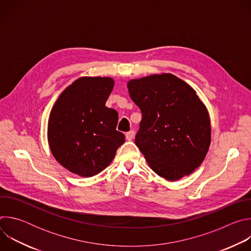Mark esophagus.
I'll return each instance as SVG.
<instances>
[{"instance_id": "34e87169", "label": "esophagus", "mask_w": 251, "mask_h": 251, "mask_svg": "<svg viewBox=\"0 0 251 251\" xmlns=\"http://www.w3.org/2000/svg\"><path fill=\"white\" fill-rule=\"evenodd\" d=\"M134 135H135V132H134L133 130H131V131L127 132L125 136H126V139H127L128 141H131V140L134 138Z\"/></svg>"}]
</instances>
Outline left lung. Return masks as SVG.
Wrapping results in <instances>:
<instances>
[{"label":"left lung","mask_w":251,"mask_h":251,"mask_svg":"<svg viewBox=\"0 0 251 251\" xmlns=\"http://www.w3.org/2000/svg\"><path fill=\"white\" fill-rule=\"evenodd\" d=\"M129 94L142 112L135 144L167 181L190 176L210 145V118L196 90L172 74L131 79Z\"/></svg>","instance_id":"1"}]
</instances>
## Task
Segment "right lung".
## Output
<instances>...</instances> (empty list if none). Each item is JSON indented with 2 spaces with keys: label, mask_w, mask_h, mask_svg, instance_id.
<instances>
[{
  "label": "right lung",
  "mask_w": 251,
  "mask_h": 251,
  "mask_svg": "<svg viewBox=\"0 0 251 251\" xmlns=\"http://www.w3.org/2000/svg\"><path fill=\"white\" fill-rule=\"evenodd\" d=\"M114 87L111 77L83 76L67 86L52 106L48 141L66 170L89 177L108 167L125 142L116 130L118 113L105 106Z\"/></svg>",
  "instance_id": "obj_1"
}]
</instances>
